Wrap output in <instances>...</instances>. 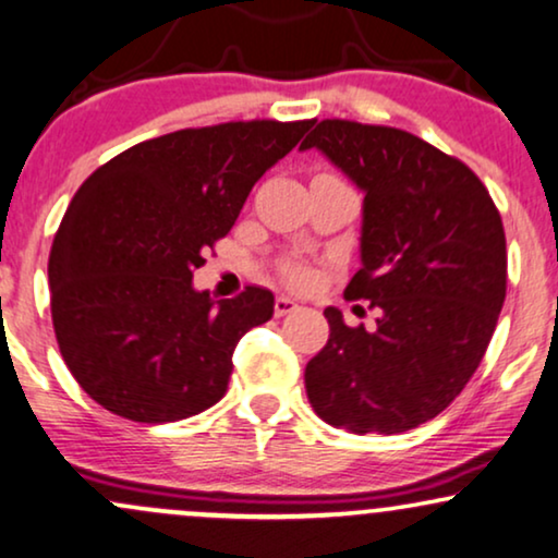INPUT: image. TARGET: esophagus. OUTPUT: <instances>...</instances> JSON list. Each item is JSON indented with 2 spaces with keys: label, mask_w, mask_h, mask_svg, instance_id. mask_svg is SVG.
Here are the masks:
<instances>
[{
  "label": "esophagus",
  "mask_w": 558,
  "mask_h": 558,
  "mask_svg": "<svg viewBox=\"0 0 558 558\" xmlns=\"http://www.w3.org/2000/svg\"><path fill=\"white\" fill-rule=\"evenodd\" d=\"M295 308H299V303L288 299V295H278V299H275V316H286L295 312Z\"/></svg>",
  "instance_id": "1"
}]
</instances>
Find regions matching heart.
<instances>
[{"label": "heart", "instance_id": "1", "mask_svg": "<svg viewBox=\"0 0 558 558\" xmlns=\"http://www.w3.org/2000/svg\"><path fill=\"white\" fill-rule=\"evenodd\" d=\"M288 278H291L293 283H303V280H306V272H303L301 267H291V270H288Z\"/></svg>", "mask_w": 558, "mask_h": 558}]
</instances>
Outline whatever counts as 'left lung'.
I'll return each instance as SVG.
<instances>
[{
  "label": "left lung",
  "mask_w": 558,
  "mask_h": 558,
  "mask_svg": "<svg viewBox=\"0 0 558 558\" xmlns=\"http://www.w3.org/2000/svg\"><path fill=\"white\" fill-rule=\"evenodd\" d=\"M312 146L365 193L363 265L344 299L380 316L368 331L324 308L308 401L348 433H407L463 391L489 348L507 293L502 218L461 159L414 133L327 118L301 149Z\"/></svg>",
  "instance_id": "left-lung-1"
}]
</instances>
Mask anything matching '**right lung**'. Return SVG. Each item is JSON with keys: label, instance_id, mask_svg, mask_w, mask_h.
<instances>
[{"label": "right lung", "instance_id": "1", "mask_svg": "<svg viewBox=\"0 0 558 558\" xmlns=\"http://www.w3.org/2000/svg\"><path fill=\"white\" fill-rule=\"evenodd\" d=\"M312 121H231L141 141L97 167L48 257L51 316L76 384L118 417L159 425L214 407L231 355L272 316L267 288L197 293L193 272L255 182Z\"/></svg>", "mask_w": 558, "mask_h": 558}]
</instances>
